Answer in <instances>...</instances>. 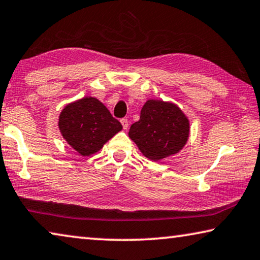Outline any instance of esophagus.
<instances>
[{"label": "esophagus", "instance_id": "34e87169", "mask_svg": "<svg viewBox=\"0 0 260 260\" xmlns=\"http://www.w3.org/2000/svg\"><path fill=\"white\" fill-rule=\"evenodd\" d=\"M120 122H121V125L123 127V129H127V127H128V120H127L126 118H122Z\"/></svg>", "mask_w": 260, "mask_h": 260}]
</instances>
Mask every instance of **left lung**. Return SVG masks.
<instances>
[{
	"label": "left lung",
	"mask_w": 260,
	"mask_h": 260,
	"mask_svg": "<svg viewBox=\"0 0 260 260\" xmlns=\"http://www.w3.org/2000/svg\"><path fill=\"white\" fill-rule=\"evenodd\" d=\"M189 122L178 106L162 101H148L140 120L131 126L128 135L143 155L151 160L178 152L185 146Z\"/></svg>",
	"instance_id": "1"
}]
</instances>
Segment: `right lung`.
<instances>
[{
  "instance_id": "obj_1",
  "label": "right lung",
  "mask_w": 260,
  "mask_h": 260,
  "mask_svg": "<svg viewBox=\"0 0 260 260\" xmlns=\"http://www.w3.org/2000/svg\"><path fill=\"white\" fill-rule=\"evenodd\" d=\"M61 134L81 155L94 154L122 126L104 104L93 97H85L68 104L59 118Z\"/></svg>"
}]
</instances>
